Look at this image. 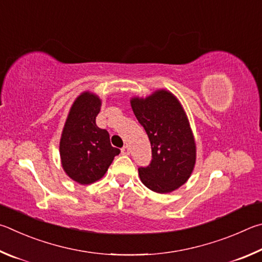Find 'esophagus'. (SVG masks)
<instances>
[{
    "instance_id": "34e87169",
    "label": "esophagus",
    "mask_w": 262,
    "mask_h": 262,
    "mask_svg": "<svg viewBox=\"0 0 262 262\" xmlns=\"http://www.w3.org/2000/svg\"><path fill=\"white\" fill-rule=\"evenodd\" d=\"M121 152L124 155H128V154H130V148H128V146H123Z\"/></svg>"
}]
</instances>
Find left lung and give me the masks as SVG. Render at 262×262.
I'll list each match as a JSON object with an SVG mask.
<instances>
[{"label": "left lung", "mask_w": 262, "mask_h": 262, "mask_svg": "<svg viewBox=\"0 0 262 262\" xmlns=\"http://www.w3.org/2000/svg\"><path fill=\"white\" fill-rule=\"evenodd\" d=\"M131 107L152 146V161L138 168L141 182L158 193L178 189L195 163V143L181 103L161 90L146 99L134 98Z\"/></svg>", "instance_id": "8db88e82"}]
</instances>
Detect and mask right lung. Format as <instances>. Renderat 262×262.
Returning a JSON list of instances; mask_svg holds the SVG:
<instances>
[{
    "mask_svg": "<svg viewBox=\"0 0 262 262\" xmlns=\"http://www.w3.org/2000/svg\"><path fill=\"white\" fill-rule=\"evenodd\" d=\"M101 109L98 96L85 92L77 98L59 141L62 167L79 184H91L102 177L121 150L110 144L109 134L95 123Z\"/></svg>",
    "mask_w": 262,
    "mask_h": 262,
    "instance_id": "right-lung-1",
    "label": "right lung"
}]
</instances>
